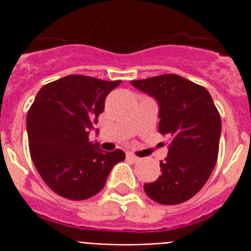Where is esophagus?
I'll use <instances>...</instances> for the list:
<instances>
[{
  "label": "esophagus",
  "instance_id": "esophagus-1",
  "mask_svg": "<svg viewBox=\"0 0 251 251\" xmlns=\"http://www.w3.org/2000/svg\"><path fill=\"white\" fill-rule=\"evenodd\" d=\"M126 157H127V160H130V161H133V163H138V161L141 160V159H139V157L138 156H135V155H134V153H127V155H126Z\"/></svg>",
  "mask_w": 251,
  "mask_h": 251
}]
</instances>
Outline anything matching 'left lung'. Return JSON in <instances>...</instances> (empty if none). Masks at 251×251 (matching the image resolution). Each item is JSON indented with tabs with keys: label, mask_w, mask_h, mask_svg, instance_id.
Segmentation results:
<instances>
[{
	"label": "left lung",
	"mask_w": 251,
	"mask_h": 251,
	"mask_svg": "<svg viewBox=\"0 0 251 251\" xmlns=\"http://www.w3.org/2000/svg\"><path fill=\"white\" fill-rule=\"evenodd\" d=\"M135 88L159 102V133L169 141L161 175L145 183L146 194L161 204L186 202L214 171L219 155L222 120L210 92L177 74L131 80Z\"/></svg>",
	"instance_id": "obj_1"
}]
</instances>
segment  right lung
Here are the masks:
<instances>
[{
    "instance_id": "right-lung-1",
    "label": "right lung",
    "mask_w": 251,
    "mask_h": 251,
    "mask_svg": "<svg viewBox=\"0 0 251 251\" xmlns=\"http://www.w3.org/2000/svg\"><path fill=\"white\" fill-rule=\"evenodd\" d=\"M121 80L73 74L45 84L27 113L31 159L44 182L72 201L101 190L114 164L125 152H105L88 139L104 110L106 95Z\"/></svg>"
}]
</instances>
